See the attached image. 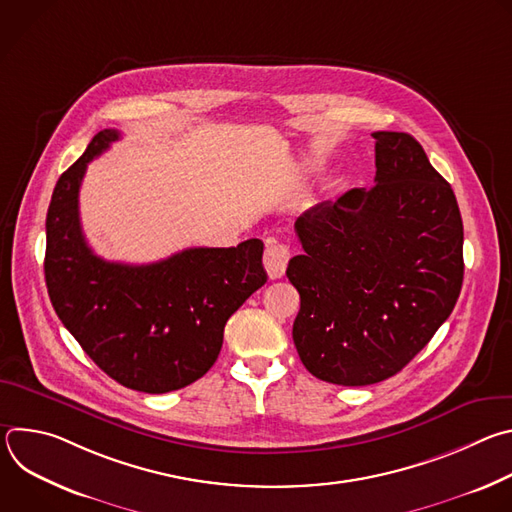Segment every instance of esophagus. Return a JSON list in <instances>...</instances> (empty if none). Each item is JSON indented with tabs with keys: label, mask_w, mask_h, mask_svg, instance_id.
Masks as SVG:
<instances>
[{
	"label": "esophagus",
	"mask_w": 512,
	"mask_h": 512,
	"mask_svg": "<svg viewBox=\"0 0 512 512\" xmlns=\"http://www.w3.org/2000/svg\"><path fill=\"white\" fill-rule=\"evenodd\" d=\"M287 261H289V249L283 243L269 241L263 255V265L267 269L269 279H279L285 273Z\"/></svg>",
	"instance_id": "34e87169"
}]
</instances>
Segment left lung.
<instances>
[{"instance_id": "left-lung-1", "label": "left lung", "mask_w": 512, "mask_h": 512, "mask_svg": "<svg viewBox=\"0 0 512 512\" xmlns=\"http://www.w3.org/2000/svg\"><path fill=\"white\" fill-rule=\"evenodd\" d=\"M375 186L352 188L296 221L294 344L304 367L342 387L397 375L452 314L464 227L452 186L415 137L375 131Z\"/></svg>"}]
</instances>
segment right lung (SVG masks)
<instances>
[{
    "instance_id": "right-lung-1",
    "label": "right lung",
    "mask_w": 512,
    "mask_h": 512,
    "mask_svg": "<svg viewBox=\"0 0 512 512\" xmlns=\"http://www.w3.org/2000/svg\"><path fill=\"white\" fill-rule=\"evenodd\" d=\"M117 139V129L99 131L54 186L46 287L60 322L103 373L127 389L160 395L212 367L227 320L267 281L263 243L192 247L150 265L97 257L81 229L79 190L89 162Z\"/></svg>"
}]
</instances>
